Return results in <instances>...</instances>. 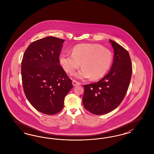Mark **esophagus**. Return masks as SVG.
Segmentation results:
<instances>
[{"label": "esophagus", "instance_id": "34e87169", "mask_svg": "<svg viewBox=\"0 0 154 154\" xmlns=\"http://www.w3.org/2000/svg\"><path fill=\"white\" fill-rule=\"evenodd\" d=\"M72 84H73V86H77V85H80V83L79 82H77V81H75V80H73V81H72Z\"/></svg>", "mask_w": 154, "mask_h": 154}]
</instances>
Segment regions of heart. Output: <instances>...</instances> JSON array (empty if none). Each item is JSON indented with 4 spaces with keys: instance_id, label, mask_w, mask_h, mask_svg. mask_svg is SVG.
Listing matches in <instances>:
<instances>
[{
    "instance_id": "1",
    "label": "heart",
    "mask_w": 154,
    "mask_h": 154,
    "mask_svg": "<svg viewBox=\"0 0 154 154\" xmlns=\"http://www.w3.org/2000/svg\"><path fill=\"white\" fill-rule=\"evenodd\" d=\"M112 60L111 51L97 43L78 44L73 48L72 54L63 53L59 57L60 65L68 73H73L81 63L83 68L75 74L81 80L102 78L111 67Z\"/></svg>"
}]
</instances>
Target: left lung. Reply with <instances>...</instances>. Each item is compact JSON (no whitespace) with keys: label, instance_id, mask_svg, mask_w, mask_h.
Instances as JSON below:
<instances>
[{"label":"left lung","instance_id":"left-lung-1","mask_svg":"<svg viewBox=\"0 0 154 154\" xmlns=\"http://www.w3.org/2000/svg\"><path fill=\"white\" fill-rule=\"evenodd\" d=\"M109 41L114 50L109 72L97 82L84 85V106L96 115L107 113L120 104L128 89L132 72L128 52L113 41Z\"/></svg>","mask_w":154,"mask_h":154}]
</instances>
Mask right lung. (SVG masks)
Returning a JSON list of instances; mask_svg holds the SVG:
<instances>
[{"label":"right lung","instance_id":"add662e5","mask_svg":"<svg viewBox=\"0 0 154 154\" xmlns=\"http://www.w3.org/2000/svg\"><path fill=\"white\" fill-rule=\"evenodd\" d=\"M64 41L54 37L37 40L26 49L22 61L25 95L37 111L46 115L61 111L64 99L73 88L72 80L60 65Z\"/></svg>","mask_w":154,"mask_h":154}]
</instances>
